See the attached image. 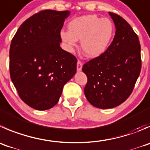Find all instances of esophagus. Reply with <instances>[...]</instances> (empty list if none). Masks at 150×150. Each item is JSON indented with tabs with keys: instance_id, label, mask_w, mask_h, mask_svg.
Segmentation results:
<instances>
[{
	"instance_id": "esophagus-1",
	"label": "esophagus",
	"mask_w": 150,
	"mask_h": 150,
	"mask_svg": "<svg viewBox=\"0 0 150 150\" xmlns=\"http://www.w3.org/2000/svg\"><path fill=\"white\" fill-rule=\"evenodd\" d=\"M82 67H83V63L81 62V61L78 60V63H77V70L79 72L82 69Z\"/></svg>"
}]
</instances>
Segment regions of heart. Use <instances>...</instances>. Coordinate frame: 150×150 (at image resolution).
<instances>
[{
	"instance_id": "obj_1",
	"label": "heart",
	"mask_w": 150,
	"mask_h": 150,
	"mask_svg": "<svg viewBox=\"0 0 150 150\" xmlns=\"http://www.w3.org/2000/svg\"><path fill=\"white\" fill-rule=\"evenodd\" d=\"M69 30H62L60 36L69 50L81 40L83 53L88 58H96L103 54L110 45L114 34V25L108 18L95 14L74 18L68 25Z\"/></svg>"
}]
</instances>
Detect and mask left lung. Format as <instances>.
<instances>
[{
    "label": "left lung",
    "instance_id": "left-lung-1",
    "mask_svg": "<svg viewBox=\"0 0 150 150\" xmlns=\"http://www.w3.org/2000/svg\"><path fill=\"white\" fill-rule=\"evenodd\" d=\"M116 26L114 38L100 56L84 64L87 76L84 94L98 108H112L131 94L142 69L139 37L125 19L109 12Z\"/></svg>",
    "mask_w": 150,
    "mask_h": 150
}]
</instances>
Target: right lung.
<instances>
[{"label": "right lung", "instance_id": "1", "mask_svg": "<svg viewBox=\"0 0 150 150\" xmlns=\"http://www.w3.org/2000/svg\"><path fill=\"white\" fill-rule=\"evenodd\" d=\"M69 11L46 9L25 20L11 40V81L25 103L44 110L57 104L64 84L76 73L77 59L60 47Z\"/></svg>", "mask_w": 150, "mask_h": 150}]
</instances>
